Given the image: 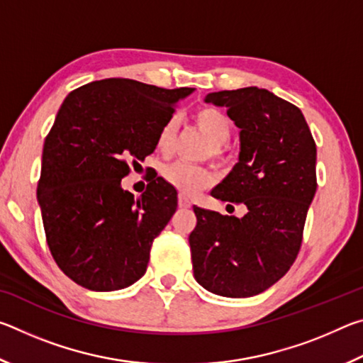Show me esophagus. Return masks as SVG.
<instances>
[{"instance_id": "obj_1", "label": "esophagus", "mask_w": 363, "mask_h": 363, "mask_svg": "<svg viewBox=\"0 0 363 363\" xmlns=\"http://www.w3.org/2000/svg\"><path fill=\"white\" fill-rule=\"evenodd\" d=\"M177 203H179V208H190V205H192V201H190L187 196L179 195V200H177Z\"/></svg>"}]
</instances>
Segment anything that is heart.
Wrapping results in <instances>:
<instances>
[{"label":"heart","mask_w":363,"mask_h":363,"mask_svg":"<svg viewBox=\"0 0 363 363\" xmlns=\"http://www.w3.org/2000/svg\"><path fill=\"white\" fill-rule=\"evenodd\" d=\"M194 123L200 133H203L211 144V157L219 163H227V157L223 145L229 140L232 126L227 116L218 108L201 107L194 113ZM177 133L176 118H169L163 123L157 136V149L163 155L173 152ZM163 177L177 192L194 196L200 190L208 189L213 184L211 171L203 167H194L182 162H176L163 169Z\"/></svg>","instance_id":"1"}]
</instances>
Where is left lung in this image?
I'll list each match as a JSON object with an SVG mask.
<instances>
[{
    "label": "left lung",
    "mask_w": 363,
    "mask_h": 363,
    "mask_svg": "<svg viewBox=\"0 0 363 363\" xmlns=\"http://www.w3.org/2000/svg\"><path fill=\"white\" fill-rule=\"evenodd\" d=\"M205 102L225 107L240 128L238 163L211 195L245 205L247 214L194 206V277L219 296H255L284 277L299 253L317 190L315 140L303 112L267 89L219 91Z\"/></svg>",
    "instance_id": "left-lung-1"
}]
</instances>
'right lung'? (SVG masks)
<instances>
[{
  "label": "right lung",
  "instance_id": "obj_1",
  "mask_svg": "<svg viewBox=\"0 0 363 363\" xmlns=\"http://www.w3.org/2000/svg\"><path fill=\"white\" fill-rule=\"evenodd\" d=\"M192 91L107 78L65 97L45 139L36 194L49 251L75 284L115 291L145 274L177 192L153 177L134 199L121 179L155 150L160 128Z\"/></svg>",
  "mask_w": 363,
  "mask_h": 363
}]
</instances>
